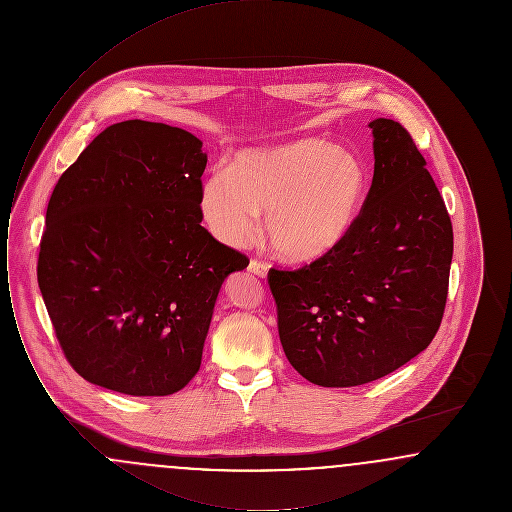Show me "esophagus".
Segmentation results:
<instances>
[{
    "label": "esophagus",
    "mask_w": 512,
    "mask_h": 512,
    "mask_svg": "<svg viewBox=\"0 0 512 512\" xmlns=\"http://www.w3.org/2000/svg\"><path fill=\"white\" fill-rule=\"evenodd\" d=\"M249 272H253L255 276H261V278H265V276H267L268 267L265 265V263L257 261V259H251V261H249Z\"/></svg>",
    "instance_id": "1"
}]
</instances>
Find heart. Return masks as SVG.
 <instances>
[{
  "mask_svg": "<svg viewBox=\"0 0 512 512\" xmlns=\"http://www.w3.org/2000/svg\"><path fill=\"white\" fill-rule=\"evenodd\" d=\"M368 192V171L349 149L322 140L247 149L230 171L201 186L199 211L209 232L230 247L247 244L265 215L274 251L292 263H311L347 238Z\"/></svg>",
  "mask_w": 512,
  "mask_h": 512,
  "instance_id": "heart-1",
  "label": "heart"
}]
</instances>
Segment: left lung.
Segmentation results:
<instances>
[{
    "label": "left lung",
    "instance_id": "8db88e82",
    "mask_svg": "<svg viewBox=\"0 0 512 512\" xmlns=\"http://www.w3.org/2000/svg\"><path fill=\"white\" fill-rule=\"evenodd\" d=\"M374 176L355 226L334 251L297 270H268L290 365L324 388L378 380L438 332L453 226L413 136L391 119L368 124Z\"/></svg>",
    "mask_w": 512,
    "mask_h": 512
}]
</instances>
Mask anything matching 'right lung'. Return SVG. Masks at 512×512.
Segmentation results:
<instances>
[{"label": "right lung", "instance_id": "right-lung-1", "mask_svg": "<svg viewBox=\"0 0 512 512\" xmlns=\"http://www.w3.org/2000/svg\"><path fill=\"white\" fill-rule=\"evenodd\" d=\"M201 146L163 122H117L49 197L38 286L67 361L96 386L182 390L224 278L249 265L201 226Z\"/></svg>", "mask_w": 512, "mask_h": 512}]
</instances>
